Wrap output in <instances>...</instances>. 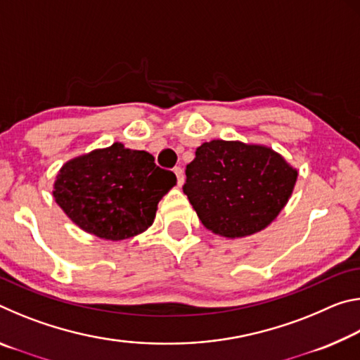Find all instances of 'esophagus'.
Segmentation results:
<instances>
[{"instance_id":"34e87169","label":"esophagus","mask_w":360,"mask_h":360,"mask_svg":"<svg viewBox=\"0 0 360 360\" xmlns=\"http://www.w3.org/2000/svg\"><path fill=\"white\" fill-rule=\"evenodd\" d=\"M174 174H176V178H178V186L181 187L182 184H184V181H186L184 169H182L181 167H176V168H174Z\"/></svg>"}]
</instances>
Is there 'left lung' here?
<instances>
[{
  "instance_id": "1",
  "label": "left lung",
  "mask_w": 360,
  "mask_h": 360,
  "mask_svg": "<svg viewBox=\"0 0 360 360\" xmlns=\"http://www.w3.org/2000/svg\"><path fill=\"white\" fill-rule=\"evenodd\" d=\"M186 176L182 191L205 227L238 240L275 222L298 169L270 146L211 139L195 152Z\"/></svg>"
}]
</instances>
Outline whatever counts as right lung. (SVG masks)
Segmentation results:
<instances>
[{"label":"right lung","mask_w":360,"mask_h":360,"mask_svg":"<svg viewBox=\"0 0 360 360\" xmlns=\"http://www.w3.org/2000/svg\"><path fill=\"white\" fill-rule=\"evenodd\" d=\"M174 186V173L158 168L149 152L114 143L63 163L52 195L79 229L122 241L154 224L158 202Z\"/></svg>","instance_id":"right-lung-1"}]
</instances>
